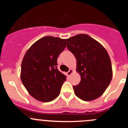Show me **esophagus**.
<instances>
[{"instance_id":"esophagus-1","label":"esophagus","mask_w":128,"mask_h":128,"mask_svg":"<svg viewBox=\"0 0 128 128\" xmlns=\"http://www.w3.org/2000/svg\"><path fill=\"white\" fill-rule=\"evenodd\" d=\"M73 72H74V70H72V69H70L69 70H68L67 72H66V74H67V76H69L71 75V74H72V73Z\"/></svg>"}]
</instances>
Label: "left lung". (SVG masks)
Listing matches in <instances>:
<instances>
[{
	"label": "left lung",
	"mask_w": 128,
	"mask_h": 128,
	"mask_svg": "<svg viewBox=\"0 0 128 128\" xmlns=\"http://www.w3.org/2000/svg\"><path fill=\"white\" fill-rule=\"evenodd\" d=\"M66 47L77 60L81 81L73 86L76 96L85 101L102 96L112 79L110 58L104 47L85 34L66 39Z\"/></svg>",
	"instance_id": "8db88e82"
}]
</instances>
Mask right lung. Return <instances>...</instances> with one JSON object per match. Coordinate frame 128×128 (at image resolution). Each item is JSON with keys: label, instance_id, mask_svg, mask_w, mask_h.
I'll return each instance as SVG.
<instances>
[{"label": "right lung", "instance_id": "right-lung-1", "mask_svg": "<svg viewBox=\"0 0 128 128\" xmlns=\"http://www.w3.org/2000/svg\"><path fill=\"white\" fill-rule=\"evenodd\" d=\"M66 41L58 37H43L24 56L21 81L29 94L38 100L50 102L60 94L66 76L58 69L57 59L66 47Z\"/></svg>", "mask_w": 128, "mask_h": 128}]
</instances>
